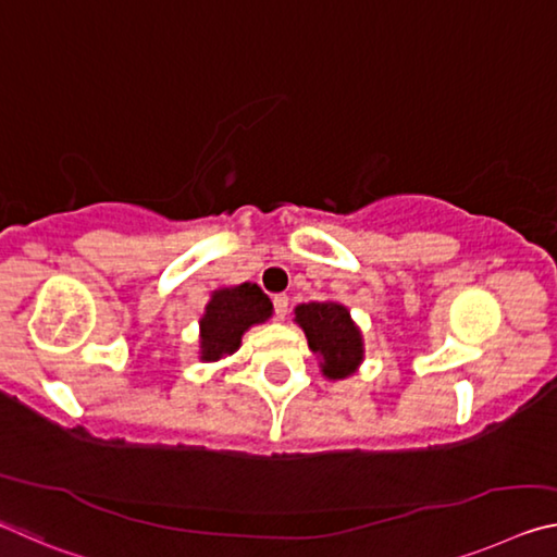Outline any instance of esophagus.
<instances>
[{
    "label": "esophagus",
    "instance_id": "1",
    "mask_svg": "<svg viewBox=\"0 0 557 557\" xmlns=\"http://www.w3.org/2000/svg\"><path fill=\"white\" fill-rule=\"evenodd\" d=\"M272 305H275V317H277V320H285L287 310H289L287 295H275V297H272Z\"/></svg>",
    "mask_w": 557,
    "mask_h": 557
}]
</instances>
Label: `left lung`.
Returning a JSON list of instances; mask_svg holds the SVG:
<instances>
[{
  "label": "left lung",
  "mask_w": 557,
  "mask_h": 557,
  "mask_svg": "<svg viewBox=\"0 0 557 557\" xmlns=\"http://www.w3.org/2000/svg\"><path fill=\"white\" fill-rule=\"evenodd\" d=\"M295 322L307 344L320 357L326 379H347L364 359V339L349 310L339 302H310L295 307Z\"/></svg>",
  "instance_id": "1"
}]
</instances>
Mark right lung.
Instances as JSON below:
<instances>
[{"label": "right lung", "instance_id": "right-lung-1", "mask_svg": "<svg viewBox=\"0 0 557 557\" xmlns=\"http://www.w3.org/2000/svg\"><path fill=\"white\" fill-rule=\"evenodd\" d=\"M270 317V297L255 282L215 289L206 305V314L200 317V359L218 361L233 355L240 347L243 334Z\"/></svg>", "mask_w": 557, "mask_h": 557}]
</instances>
